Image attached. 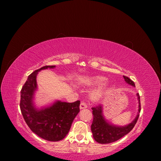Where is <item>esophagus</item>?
Instances as JSON below:
<instances>
[{
  "label": "esophagus",
  "instance_id": "34e87169",
  "mask_svg": "<svg viewBox=\"0 0 161 161\" xmlns=\"http://www.w3.org/2000/svg\"><path fill=\"white\" fill-rule=\"evenodd\" d=\"M86 108H87V105L85 103V102H81L80 105V109H85Z\"/></svg>",
  "mask_w": 161,
  "mask_h": 161
}]
</instances>
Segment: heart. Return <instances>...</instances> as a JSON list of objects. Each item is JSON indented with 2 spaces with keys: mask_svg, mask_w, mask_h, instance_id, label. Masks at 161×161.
Listing matches in <instances>:
<instances>
[{
  "mask_svg": "<svg viewBox=\"0 0 161 161\" xmlns=\"http://www.w3.org/2000/svg\"><path fill=\"white\" fill-rule=\"evenodd\" d=\"M102 80H103V78L101 77H84L79 79L80 83L84 85H93ZM102 93H103V89H100L95 91L92 95L95 99H97L101 96Z\"/></svg>",
  "mask_w": 161,
  "mask_h": 161,
  "instance_id": "b5f03b06",
  "label": "heart"
}]
</instances>
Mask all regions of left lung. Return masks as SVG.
I'll list each match as a JSON object with an SVG mask.
<instances>
[{
  "instance_id": "8db88e82",
  "label": "left lung",
  "mask_w": 161,
  "mask_h": 161,
  "mask_svg": "<svg viewBox=\"0 0 161 161\" xmlns=\"http://www.w3.org/2000/svg\"><path fill=\"white\" fill-rule=\"evenodd\" d=\"M123 76L127 83L135 86L133 80L129 79L128 76ZM137 96L139 103L138 115L132 122L128 125L122 126V127L113 125L107 122L103 118V111H102L103 109H102V106L101 105H98L91 108L92 110V115H93V120H92V123L91 124V131L96 142L101 144H109L115 142L116 140H118L125 135L128 134L134 128L138 119L139 113L141 110L139 93H137Z\"/></svg>"
}]
</instances>
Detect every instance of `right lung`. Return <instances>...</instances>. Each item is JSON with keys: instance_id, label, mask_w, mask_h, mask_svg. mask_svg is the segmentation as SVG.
<instances>
[{"instance_id": "1", "label": "right lung", "mask_w": 161, "mask_h": 161, "mask_svg": "<svg viewBox=\"0 0 161 161\" xmlns=\"http://www.w3.org/2000/svg\"><path fill=\"white\" fill-rule=\"evenodd\" d=\"M55 66H46L28 76L21 91L20 109L26 124L40 138L57 142L66 137L73 120L80 111V101L66 103L58 101L51 107L40 110L33 105V93L37 89L36 76L39 71Z\"/></svg>"}]
</instances>
